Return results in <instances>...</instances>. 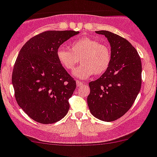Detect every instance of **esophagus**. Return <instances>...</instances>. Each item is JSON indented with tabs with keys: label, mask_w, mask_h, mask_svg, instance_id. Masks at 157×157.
<instances>
[{
	"label": "esophagus",
	"mask_w": 157,
	"mask_h": 157,
	"mask_svg": "<svg viewBox=\"0 0 157 157\" xmlns=\"http://www.w3.org/2000/svg\"><path fill=\"white\" fill-rule=\"evenodd\" d=\"M83 83H83V82L82 81H80V80H77V82H76V84H77V86H81L82 85H83Z\"/></svg>",
	"instance_id": "esophagus-1"
}]
</instances>
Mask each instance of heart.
<instances>
[{"label":"heart","mask_w":157,"mask_h":157,"mask_svg":"<svg viewBox=\"0 0 157 157\" xmlns=\"http://www.w3.org/2000/svg\"><path fill=\"white\" fill-rule=\"evenodd\" d=\"M57 58L67 70H72L81 61L82 64L73 71L78 79H86L93 74L100 75L108 69L111 62V51L107 44L90 37H81L71 44V50L59 47Z\"/></svg>","instance_id":"heart-1"}]
</instances>
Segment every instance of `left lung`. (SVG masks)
Here are the masks:
<instances>
[{
	"instance_id": "1",
	"label": "left lung",
	"mask_w": 157,
	"mask_h": 157,
	"mask_svg": "<svg viewBox=\"0 0 157 157\" xmlns=\"http://www.w3.org/2000/svg\"><path fill=\"white\" fill-rule=\"evenodd\" d=\"M95 33L105 35L110 43L111 62L108 69L89 83L87 104L95 117L111 122L125 114L136 99L141 86V58L127 40L108 31Z\"/></svg>"
}]
</instances>
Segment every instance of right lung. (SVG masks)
I'll return each mask as SVG.
<instances>
[{"label":"right lung","instance_id":"right-lung-1","mask_svg":"<svg viewBox=\"0 0 157 157\" xmlns=\"http://www.w3.org/2000/svg\"><path fill=\"white\" fill-rule=\"evenodd\" d=\"M79 31H47L28 40L15 62L12 83L18 105L34 121L50 124L69 110L76 81L57 58L61 45Z\"/></svg>","mask_w":157,"mask_h":157}]
</instances>
